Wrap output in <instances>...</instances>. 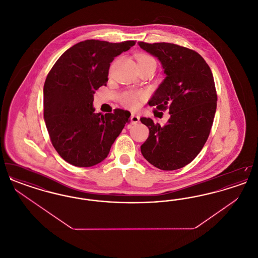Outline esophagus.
<instances>
[{
	"instance_id": "1",
	"label": "esophagus",
	"mask_w": 258,
	"mask_h": 258,
	"mask_svg": "<svg viewBox=\"0 0 258 258\" xmlns=\"http://www.w3.org/2000/svg\"><path fill=\"white\" fill-rule=\"evenodd\" d=\"M139 120H140V117L138 115L132 114V116H131V123H132V124H135V123H138Z\"/></svg>"
}]
</instances>
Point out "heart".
I'll return each mask as SVG.
<instances>
[{
    "mask_svg": "<svg viewBox=\"0 0 258 258\" xmlns=\"http://www.w3.org/2000/svg\"><path fill=\"white\" fill-rule=\"evenodd\" d=\"M151 61L156 62L155 59L150 55L140 54V55L137 56V62L138 63H140V62H151ZM142 98H143V96L141 94L130 92V93L124 94L121 100H122V103L125 107H127L130 109H135L139 106L140 101H141Z\"/></svg>",
    "mask_w": 258,
    "mask_h": 258,
    "instance_id": "heart-1",
    "label": "heart"
}]
</instances>
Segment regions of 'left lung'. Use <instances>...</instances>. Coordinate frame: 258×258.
<instances>
[{
    "instance_id": "8db88e82",
    "label": "left lung",
    "mask_w": 258,
    "mask_h": 258,
    "mask_svg": "<svg viewBox=\"0 0 258 258\" xmlns=\"http://www.w3.org/2000/svg\"><path fill=\"white\" fill-rule=\"evenodd\" d=\"M138 45L159 59L166 75L149 104L170 114L163 126L140 119L150 131L141 153L157 168L176 170L195 160L208 139L218 100L213 74L195 50L167 42Z\"/></svg>"
}]
</instances>
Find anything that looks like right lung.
I'll list each match as a JSON object with an SVG mask.
<instances>
[{
	"mask_svg": "<svg viewBox=\"0 0 258 258\" xmlns=\"http://www.w3.org/2000/svg\"><path fill=\"white\" fill-rule=\"evenodd\" d=\"M135 44V40L78 42L61 55L46 77L43 117L50 140L61 158L74 166L101 162L130 122L128 111L95 113L93 101L96 90L108 81L110 62Z\"/></svg>",
	"mask_w": 258,
	"mask_h": 258,
	"instance_id": "right-lung-1",
	"label": "right lung"
}]
</instances>
